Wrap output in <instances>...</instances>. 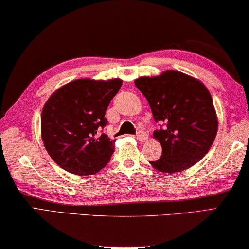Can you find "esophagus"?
Segmentation results:
<instances>
[{
	"mask_svg": "<svg viewBox=\"0 0 249 249\" xmlns=\"http://www.w3.org/2000/svg\"><path fill=\"white\" fill-rule=\"evenodd\" d=\"M137 139L139 141H142V142H145L146 140H148V134H146L145 132L143 131H139L137 133Z\"/></svg>",
	"mask_w": 249,
	"mask_h": 249,
	"instance_id": "esophagus-1",
	"label": "esophagus"
}]
</instances>
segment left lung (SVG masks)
I'll use <instances>...</instances> for the list:
<instances>
[{
    "label": "left lung",
    "mask_w": 249,
    "mask_h": 249,
    "mask_svg": "<svg viewBox=\"0 0 249 249\" xmlns=\"http://www.w3.org/2000/svg\"><path fill=\"white\" fill-rule=\"evenodd\" d=\"M134 85L148 100L154 120L164 124L153 132L162 156L150 164L164 173L181 172L196 164L209 152L218 127L205 85L178 71L140 77Z\"/></svg>",
    "instance_id": "obj_1"
}]
</instances>
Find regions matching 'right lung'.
Instances as JSON below:
<instances>
[{
	"label": "right lung",
	"instance_id": "add662e5",
	"mask_svg": "<svg viewBox=\"0 0 249 249\" xmlns=\"http://www.w3.org/2000/svg\"><path fill=\"white\" fill-rule=\"evenodd\" d=\"M122 85L119 78L77 79L57 89L45 103L40 132L46 151L69 173L99 172L115 151V141L99 131L110 101Z\"/></svg>",
	"mask_w": 249,
	"mask_h": 249
}]
</instances>
